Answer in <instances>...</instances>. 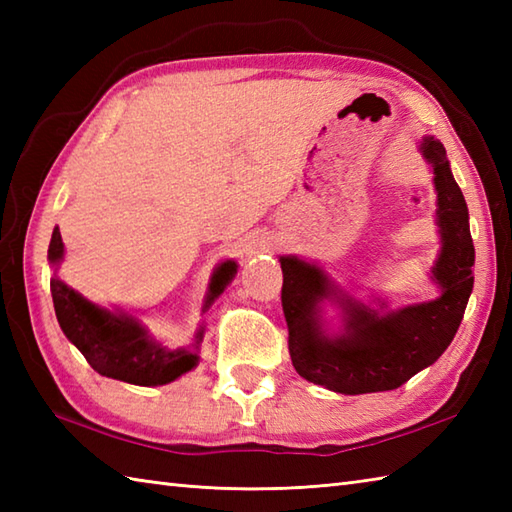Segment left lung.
Wrapping results in <instances>:
<instances>
[{
    "instance_id": "left-lung-1",
    "label": "left lung",
    "mask_w": 512,
    "mask_h": 512,
    "mask_svg": "<svg viewBox=\"0 0 512 512\" xmlns=\"http://www.w3.org/2000/svg\"><path fill=\"white\" fill-rule=\"evenodd\" d=\"M420 151L433 167L438 193L436 215L442 246L431 270V279L440 288L438 299L396 312L372 310L336 288L317 264L295 255L279 257L284 270L281 306L288 323L292 365L299 376L336 394H372L405 385L420 369L436 363L451 345L469 303L475 264L469 209L440 140L422 138ZM323 298L339 302L344 312L339 335L322 328Z\"/></svg>"
}]
</instances>
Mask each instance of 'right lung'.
<instances>
[{
  "label": "right lung",
  "mask_w": 512,
  "mask_h": 512,
  "mask_svg": "<svg viewBox=\"0 0 512 512\" xmlns=\"http://www.w3.org/2000/svg\"><path fill=\"white\" fill-rule=\"evenodd\" d=\"M61 259L63 242L57 226L52 231L48 246V262L52 266H59ZM235 273L237 264L233 259H226V262L213 270L202 310L209 308L222 295L224 288L233 281ZM50 292L63 334L68 336V341L76 345V350L85 356V361L101 376L123 380V383L132 385L156 387L167 385L182 374L191 372L200 361L198 347L204 328L195 334V343L191 347L169 350V347L151 339L147 330L134 317H129L125 312H112L96 306V303L79 295L68 284H63L57 275L50 279Z\"/></svg>",
  "instance_id": "right-lung-1"
}]
</instances>
